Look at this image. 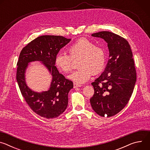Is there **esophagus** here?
Instances as JSON below:
<instances>
[{
  "instance_id": "obj_1",
  "label": "esophagus",
  "mask_w": 150,
  "mask_h": 150,
  "mask_svg": "<svg viewBox=\"0 0 150 150\" xmlns=\"http://www.w3.org/2000/svg\"><path fill=\"white\" fill-rule=\"evenodd\" d=\"M81 87V85L80 84H78L77 83H75V82L74 83V88H78V87Z\"/></svg>"
}]
</instances>
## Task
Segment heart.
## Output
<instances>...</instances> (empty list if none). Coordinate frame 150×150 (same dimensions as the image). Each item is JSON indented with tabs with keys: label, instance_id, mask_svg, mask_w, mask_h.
Segmentation results:
<instances>
[{
	"label": "heart",
	"instance_id": "b5f03b06",
	"mask_svg": "<svg viewBox=\"0 0 150 150\" xmlns=\"http://www.w3.org/2000/svg\"><path fill=\"white\" fill-rule=\"evenodd\" d=\"M68 52L69 55L59 52L54 63L60 71L68 73L73 68V60L79 59L78 66L80 69L68 76L77 83L87 82L94 74H97L104 68L106 56L104 49L87 38H79L69 47Z\"/></svg>",
	"mask_w": 150,
	"mask_h": 150
}]
</instances>
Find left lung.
I'll return each mask as SVG.
<instances>
[{"instance_id": "1", "label": "left lung", "mask_w": 150, "mask_h": 150, "mask_svg": "<svg viewBox=\"0 0 150 150\" xmlns=\"http://www.w3.org/2000/svg\"><path fill=\"white\" fill-rule=\"evenodd\" d=\"M91 35L108 42L109 59L103 74L91 83L94 94L90 103L98 115L111 117L125 108L132 94L137 80L133 54L129 42L117 34L100 31Z\"/></svg>"}]
</instances>
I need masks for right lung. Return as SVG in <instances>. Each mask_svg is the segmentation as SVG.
I'll list each match as a JSON object with an SVG mask.
<instances>
[{"label": "right lung", "mask_w": 150, "mask_h": 150, "mask_svg": "<svg viewBox=\"0 0 150 150\" xmlns=\"http://www.w3.org/2000/svg\"><path fill=\"white\" fill-rule=\"evenodd\" d=\"M70 41L60 35H42L29 42L19 54L16 77L21 93L31 110L44 118L57 117L68 106V93L74 87L73 82L59 72L54 59ZM33 61H42L52 74V81L48 91L36 93L26 84L25 70L28 63Z\"/></svg>", "instance_id": "obj_1"}]
</instances>
